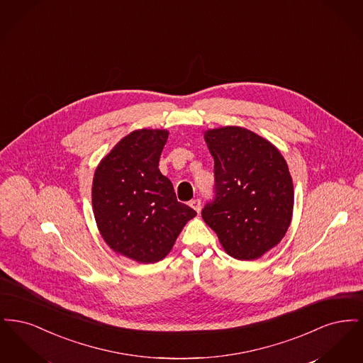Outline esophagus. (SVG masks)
<instances>
[{"label": "esophagus", "mask_w": 363, "mask_h": 363, "mask_svg": "<svg viewBox=\"0 0 363 363\" xmlns=\"http://www.w3.org/2000/svg\"><path fill=\"white\" fill-rule=\"evenodd\" d=\"M190 207L193 208L197 213L200 212V209H201V201L199 200V199H194V200H191L189 203Z\"/></svg>", "instance_id": "34e87169"}]
</instances>
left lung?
Wrapping results in <instances>:
<instances>
[{
    "mask_svg": "<svg viewBox=\"0 0 363 363\" xmlns=\"http://www.w3.org/2000/svg\"><path fill=\"white\" fill-rule=\"evenodd\" d=\"M215 160V201L201 216L225 253L241 261L259 259L286 235L294 209V185L277 147L241 126L204 132Z\"/></svg>",
    "mask_w": 363,
    "mask_h": 363,
    "instance_id": "1",
    "label": "left lung"
}]
</instances>
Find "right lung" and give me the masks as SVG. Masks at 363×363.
Masks as SVG:
<instances>
[{"mask_svg":"<svg viewBox=\"0 0 363 363\" xmlns=\"http://www.w3.org/2000/svg\"><path fill=\"white\" fill-rule=\"evenodd\" d=\"M166 129H138L121 138L99 162L92 179V209L104 242L116 253L152 264L173 249L197 213L179 203L159 170Z\"/></svg>","mask_w":363,"mask_h":363,"instance_id":"add662e5","label":"right lung"}]
</instances>
